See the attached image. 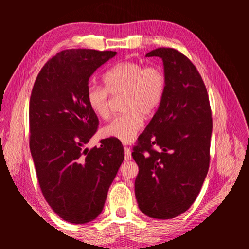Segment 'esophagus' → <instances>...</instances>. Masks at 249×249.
Wrapping results in <instances>:
<instances>
[{
	"instance_id": "1",
	"label": "esophagus",
	"mask_w": 249,
	"mask_h": 249,
	"mask_svg": "<svg viewBox=\"0 0 249 249\" xmlns=\"http://www.w3.org/2000/svg\"><path fill=\"white\" fill-rule=\"evenodd\" d=\"M124 152H125V160H131V151L128 146L124 147Z\"/></svg>"
}]
</instances>
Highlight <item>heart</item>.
I'll return each mask as SVG.
<instances>
[{
    "label": "heart",
    "mask_w": 249,
    "mask_h": 249,
    "mask_svg": "<svg viewBox=\"0 0 249 249\" xmlns=\"http://www.w3.org/2000/svg\"><path fill=\"white\" fill-rule=\"evenodd\" d=\"M103 81L105 88L96 84L87 88V104L98 118L108 119L110 95H123L122 110L125 112L111 120L103 131L106 136L128 143L143 125V116L153 114L160 106L167 89L166 73L160 66L123 61L106 71Z\"/></svg>",
    "instance_id": "obj_1"
}]
</instances>
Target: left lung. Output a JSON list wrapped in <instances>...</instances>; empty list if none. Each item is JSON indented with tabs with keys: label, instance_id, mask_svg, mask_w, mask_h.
Masks as SVG:
<instances>
[{
	"label": "left lung",
	"instance_id": "obj_1",
	"mask_svg": "<svg viewBox=\"0 0 249 249\" xmlns=\"http://www.w3.org/2000/svg\"><path fill=\"white\" fill-rule=\"evenodd\" d=\"M146 56L161 57L167 89L133 147L139 167L135 194L142 213L169 219L192 206L208 174L212 111L202 78L187 56L173 48H157Z\"/></svg>",
	"mask_w": 249,
	"mask_h": 249
}]
</instances>
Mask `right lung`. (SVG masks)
I'll use <instances>...</instances> for the list:
<instances>
[{
  "label": "right lung",
  "mask_w": 249,
  "mask_h": 249,
  "mask_svg": "<svg viewBox=\"0 0 249 249\" xmlns=\"http://www.w3.org/2000/svg\"><path fill=\"white\" fill-rule=\"evenodd\" d=\"M115 51L67 49L41 68L30 98V150L37 178L51 209L71 224H86L102 213L108 189L124 160L115 138L86 144L98 118L87 104L89 79Z\"/></svg>",
  "instance_id": "obj_1"
}]
</instances>
